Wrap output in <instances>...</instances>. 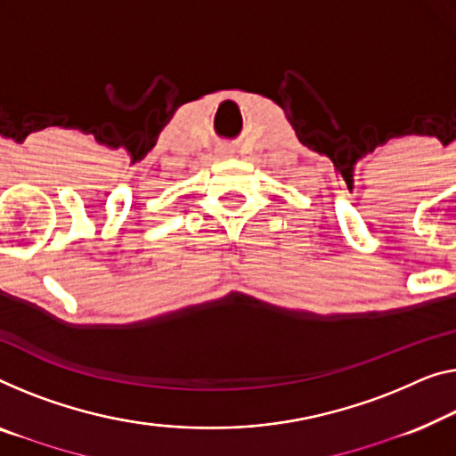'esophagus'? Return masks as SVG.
<instances>
[{
    "label": "esophagus",
    "mask_w": 456,
    "mask_h": 456,
    "mask_svg": "<svg viewBox=\"0 0 456 456\" xmlns=\"http://www.w3.org/2000/svg\"><path fill=\"white\" fill-rule=\"evenodd\" d=\"M231 149H227V147H223V149H219V158H231Z\"/></svg>",
    "instance_id": "esophagus-1"
}]
</instances>
